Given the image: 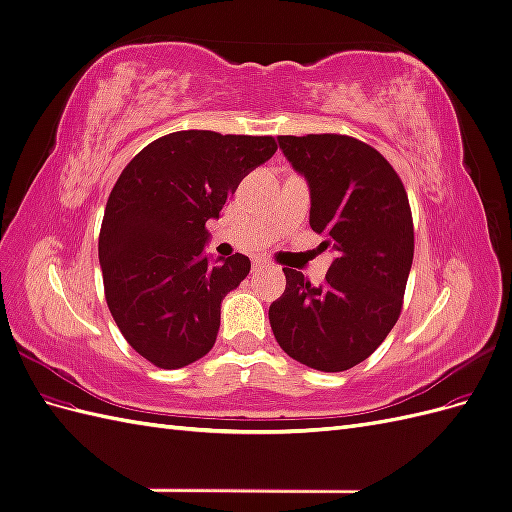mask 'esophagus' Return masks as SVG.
I'll return each instance as SVG.
<instances>
[{"mask_svg": "<svg viewBox=\"0 0 512 512\" xmlns=\"http://www.w3.org/2000/svg\"><path fill=\"white\" fill-rule=\"evenodd\" d=\"M267 267H271L269 262L265 260V258H254V271H260V269H267Z\"/></svg>", "mask_w": 512, "mask_h": 512, "instance_id": "esophagus-1", "label": "esophagus"}]
</instances>
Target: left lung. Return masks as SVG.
Returning a JSON list of instances; mask_svg holds the SVG:
<instances>
[{
  "label": "left lung",
  "instance_id": "left-lung-1",
  "mask_svg": "<svg viewBox=\"0 0 512 512\" xmlns=\"http://www.w3.org/2000/svg\"><path fill=\"white\" fill-rule=\"evenodd\" d=\"M292 168L307 181L309 226L333 256L322 286L284 269L286 290L269 307L282 350L318 371L365 361L401 312L414 256L404 183L380 153L342 134L277 136Z\"/></svg>",
  "mask_w": 512,
  "mask_h": 512
}]
</instances>
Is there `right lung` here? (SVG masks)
Segmentation results:
<instances>
[{"instance_id": "obj_1", "label": "right lung", "mask_w": 512, "mask_h": 512, "mask_svg": "<svg viewBox=\"0 0 512 512\" xmlns=\"http://www.w3.org/2000/svg\"><path fill=\"white\" fill-rule=\"evenodd\" d=\"M275 149L271 136L185 130L147 145L119 175L98 243L104 294L121 335L153 365L179 369L213 348L220 305L252 262L205 254V224Z\"/></svg>"}]
</instances>
